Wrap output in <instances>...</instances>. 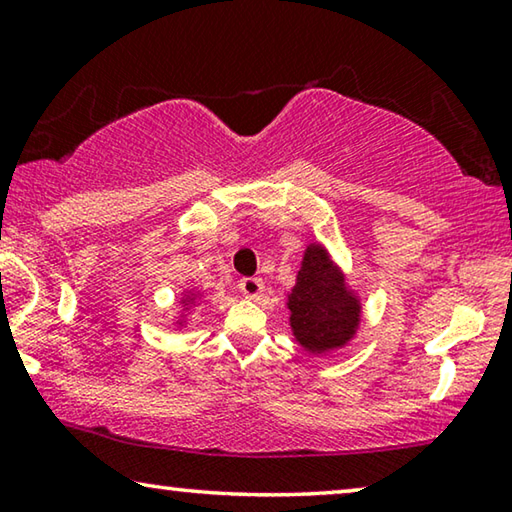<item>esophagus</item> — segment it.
<instances>
[{"label": "esophagus", "mask_w": 512, "mask_h": 512, "mask_svg": "<svg viewBox=\"0 0 512 512\" xmlns=\"http://www.w3.org/2000/svg\"><path fill=\"white\" fill-rule=\"evenodd\" d=\"M239 289L246 298H259L264 291V282L259 277H244V280H239Z\"/></svg>", "instance_id": "34e87169"}]
</instances>
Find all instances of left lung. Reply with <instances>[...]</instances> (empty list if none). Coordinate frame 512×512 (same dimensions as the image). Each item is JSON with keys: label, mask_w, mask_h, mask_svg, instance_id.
I'll return each mask as SVG.
<instances>
[{"label": "left lung", "mask_w": 512, "mask_h": 512, "mask_svg": "<svg viewBox=\"0 0 512 512\" xmlns=\"http://www.w3.org/2000/svg\"><path fill=\"white\" fill-rule=\"evenodd\" d=\"M291 329L309 352H327L348 343L359 327V300L323 246H309L289 293Z\"/></svg>", "instance_id": "left-lung-1"}]
</instances>
